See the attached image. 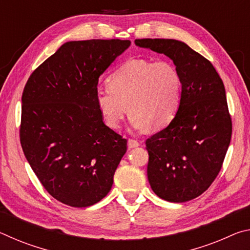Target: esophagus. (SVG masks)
<instances>
[{"label":"esophagus","mask_w":250,"mask_h":250,"mask_svg":"<svg viewBox=\"0 0 250 250\" xmlns=\"http://www.w3.org/2000/svg\"><path fill=\"white\" fill-rule=\"evenodd\" d=\"M139 146H140V143H139L137 140H133V139H129V140H128V147H129V149L138 147Z\"/></svg>","instance_id":"esophagus-1"}]
</instances>
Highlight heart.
Listing matches in <instances>:
<instances>
[{
	"instance_id": "heart-1",
	"label": "heart",
	"mask_w": 250,
	"mask_h": 250,
	"mask_svg": "<svg viewBox=\"0 0 250 250\" xmlns=\"http://www.w3.org/2000/svg\"><path fill=\"white\" fill-rule=\"evenodd\" d=\"M98 87L95 100L109 128L118 129L126 112L135 130L161 129L171 124L182 100V77L170 62L129 59ZM128 107H126V105Z\"/></svg>"
}]
</instances>
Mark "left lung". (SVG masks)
Returning a JSON list of instances; mask_svg holds the SVG:
<instances>
[{"label":"left lung","instance_id":"obj_1","mask_svg":"<svg viewBox=\"0 0 250 250\" xmlns=\"http://www.w3.org/2000/svg\"><path fill=\"white\" fill-rule=\"evenodd\" d=\"M134 44L166 55L182 77L175 118L146 142L147 180L164 201H191L216 179L230 143L231 119L223 80L209 61L183 42L143 39Z\"/></svg>","mask_w":250,"mask_h":250}]
</instances>
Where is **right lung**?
<instances>
[{
    "label": "right lung",
    "instance_id": "right-lung-1",
    "mask_svg": "<svg viewBox=\"0 0 250 250\" xmlns=\"http://www.w3.org/2000/svg\"><path fill=\"white\" fill-rule=\"evenodd\" d=\"M130 41L62 44L33 71L22 96L21 145L46 191L73 207L107 195L126 140L103 121L95 92L99 77Z\"/></svg>",
    "mask_w": 250,
    "mask_h": 250
}]
</instances>
